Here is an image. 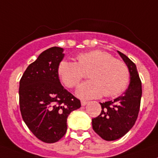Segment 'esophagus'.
Instances as JSON below:
<instances>
[{
  "label": "esophagus",
  "mask_w": 158,
  "mask_h": 158,
  "mask_svg": "<svg viewBox=\"0 0 158 158\" xmlns=\"http://www.w3.org/2000/svg\"><path fill=\"white\" fill-rule=\"evenodd\" d=\"M87 103H88V102H86V101H81V104L82 106H85V105H87Z\"/></svg>",
  "instance_id": "esophagus-1"
}]
</instances>
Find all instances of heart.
<instances>
[{
  "instance_id": "b5f03b06",
  "label": "heart",
  "mask_w": 158,
  "mask_h": 158,
  "mask_svg": "<svg viewBox=\"0 0 158 158\" xmlns=\"http://www.w3.org/2000/svg\"><path fill=\"white\" fill-rule=\"evenodd\" d=\"M77 63L62 60L58 66V75L68 88L76 87L90 72V81L84 82L77 89L81 99L115 97L127 87L129 72L123 61L114 59L111 54L95 50L78 55Z\"/></svg>"
}]
</instances>
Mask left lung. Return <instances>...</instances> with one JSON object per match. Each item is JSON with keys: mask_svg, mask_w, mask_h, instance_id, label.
<instances>
[{"mask_svg": "<svg viewBox=\"0 0 158 158\" xmlns=\"http://www.w3.org/2000/svg\"><path fill=\"white\" fill-rule=\"evenodd\" d=\"M118 52L129 69L130 81L122 95L114 101L100 103L102 112L92 119L94 130L106 141L119 139L132 129L138 116L142 94L136 64L122 52Z\"/></svg>", "mask_w": 158, "mask_h": 158, "instance_id": "obj_1", "label": "left lung"}]
</instances>
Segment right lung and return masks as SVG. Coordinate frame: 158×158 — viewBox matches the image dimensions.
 I'll use <instances>...</instances> for the list:
<instances>
[{
  "label": "right lung",
  "mask_w": 158,
  "mask_h": 158,
  "mask_svg": "<svg viewBox=\"0 0 158 158\" xmlns=\"http://www.w3.org/2000/svg\"><path fill=\"white\" fill-rule=\"evenodd\" d=\"M62 48L42 52L22 75L19 87L21 116L30 131L45 143H54L65 134L70 113L81 107L78 100L61 85L58 66Z\"/></svg>",
  "instance_id": "obj_1"
}]
</instances>
